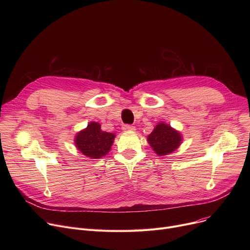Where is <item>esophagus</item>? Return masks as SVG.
Listing matches in <instances>:
<instances>
[{"mask_svg": "<svg viewBox=\"0 0 250 250\" xmlns=\"http://www.w3.org/2000/svg\"><path fill=\"white\" fill-rule=\"evenodd\" d=\"M123 129L125 130V132H135L136 127H135V126H132V125H125L123 126Z\"/></svg>", "mask_w": 250, "mask_h": 250, "instance_id": "1", "label": "esophagus"}]
</instances>
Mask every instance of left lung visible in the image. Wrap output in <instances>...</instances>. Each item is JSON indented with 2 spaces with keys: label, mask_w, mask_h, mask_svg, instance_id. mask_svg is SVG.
<instances>
[{
  "label": "left lung",
  "mask_w": 250,
  "mask_h": 250,
  "mask_svg": "<svg viewBox=\"0 0 250 250\" xmlns=\"http://www.w3.org/2000/svg\"><path fill=\"white\" fill-rule=\"evenodd\" d=\"M147 141L157 155L166 156L179 148L183 137L179 130L161 122L155 125L153 132L147 137Z\"/></svg>",
  "instance_id": "obj_1"
}]
</instances>
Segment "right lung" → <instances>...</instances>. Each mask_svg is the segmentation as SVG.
Returning a JSON list of instances; mask_svg holds the SVG:
<instances>
[{
  "label": "right lung",
  "mask_w": 250,
  "mask_h": 250,
  "mask_svg": "<svg viewBox=\"0 0 250 250\" xmlns=\"http://www.w3.org/2000/svg\"><path fill=\"white\" fill-rule=\"evenodd\" d=\"M115 138V134L104 132L101 125L91 122L87 127L81 129L75 136L76 148L84 156L91 159H99L108 154Z\"/></svg>",
  "instance_id": "obj_1"
}]
</instances>
